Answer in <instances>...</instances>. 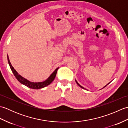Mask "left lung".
<instances>
[{
    "label": "left lung",
    "instance_id": "obj_1",
    "mask_svg": "<svg viewBox=\"0 0 128 128\" xmlns=\"http://www.w3.org/2000/svg\"><path fill=\"white\" fill-rule=\"evenodd\" d=\"M75 81H76V84H78V86H80L81 88H83V89H85V90H87L86 88H84V87H82V86H81V85H80V84H78V81H77L76 80H75ZM111 81H110V82H111ZM110 82H109V83H108V84H107V85H106V86H104V87H103V88H105V87H106V86H107V85H108V84H110ZM101 89H102V88H101ZM101 89H100V90H101Z\"/></svg>",
    "mask_w": 128,
    "mask_h": 128
}]
</instances>
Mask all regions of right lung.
<instances>
[{"mask_svg": "<svg viewBox=\"0 0 128 128\" xmlns=\"http://www.w3.org/2000/svg\"><path fill=\"white\" fill-rule=\"evenodd\" d=\"M7 58H8V63H9L10 69L12 70V71L14 74V75L15 78H16V79H17L21 84H22L23 85H25L26 86L28 87V88L32 89H36V90L40 89L50 85V84L52 82V81L54 80V78H55L56 72H57V70H58V69H59V67L57 68L52 72V74L50 76H49L47 79L44 81H42V82H31V81H30L29 80H27L26 78L22 77V76H21L20 74H18V72L16 71V70L14 69V68L13 66H12V65L10 62V60L8 56H7Z\"/></svg>", "mask_w": 128, "mask_h": 128, "instance_id": "add662e5", "label": "right lung"}]
</instances>
